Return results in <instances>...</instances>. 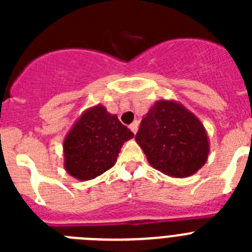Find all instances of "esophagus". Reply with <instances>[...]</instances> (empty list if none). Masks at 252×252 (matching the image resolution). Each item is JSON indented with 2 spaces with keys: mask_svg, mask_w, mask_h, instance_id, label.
Instances as JSON below:
<instances>
[{
  "mask_svg": "<svg viewBox=\"0 0 252 252\" xmlns=\"http://www.w3.org/2000/svg\"><path fill=\"white\" fill-rule=\"evenodd\" d=\"M137 128H139V122H137V121H133L132 124L130 125V130L132 131L133 133H136V132H137Z\"/></svg>",
  "mask_w": 252,
  "mask_h": 252,
  "instance_id": "obj_1",
  "label": "esophagus"
}]
</instances>
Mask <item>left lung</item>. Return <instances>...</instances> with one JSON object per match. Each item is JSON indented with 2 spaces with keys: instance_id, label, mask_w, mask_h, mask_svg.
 Returning <instances> with one entry per match:
<instances>
[{
  "instance_id": "8db88e82",
  "label": "left lung",
  "mask_w": 252,
  "mask_h": 252,
  "mask_svg": "<svg viewBox=\"0 0 252 252\" xmlns=\"http://www.w3.org/2000/svg\"><path fill=\"white\" fill-rule=\"evenodd\" d=\"M135 139L149 164L169 177H189L208 159L204 126L183 104L174 101L155 102L142 119Z\"/></svg>"
}]
</instances>
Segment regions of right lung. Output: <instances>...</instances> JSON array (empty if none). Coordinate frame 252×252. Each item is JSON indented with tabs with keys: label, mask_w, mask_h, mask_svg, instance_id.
<instances>
[{
	"label": "right lung",
	"mask_w": 252,
	"mask_h": 252,
	"mask_svg": "<svg viewBox=\"0 0 252 252\" xmlns=\"http://www.w3.org/2000/svg\"><path fill=\"white\" fill-rule=\"evenodd\" d=\"M132 137L103 106L88 108L64 140V168L79 180L94 179L115 165L124 142Z\"/></svg>",
	"instance_id": "obj_1"
}]
</instances>
